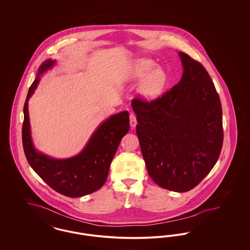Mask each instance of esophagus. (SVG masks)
<instances>
[{
	"label": "esophagus",
	"mask_w": 250,
	"mask_h": 250,
	"mask_svg": "<svg viewBox=\"0 0 250 250\" xmlns=\"http://www.w3.org/2000/svg\"><path fill=\"white\" fill-rule=\"evenodd\" d=\"M129 119H130V125L132 128L136 127L138 122H137V118H136V115L134 113H131L130 116H129Z\"/></svg>",
	"instance_id": "esophagus-1"
}]
</instances>
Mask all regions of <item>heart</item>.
I'll use <instances>...</instances> for the list:
<instances>
[{"mask_svg":"<svg viewBox=\"0 0 250 250\" xmlns=\"http://www.w3.org/2000/svg\"><path fill=\"white\" fill-rule=\"evenodd\" d=\"M140 87L141 94L148 98L154 99L163 93L167 83L166 72L150 59L136 60L127 72V78L130 80H140L143 77Z\"/></svg>","mask_w":250,"mask_h":250,"instance_id":"b5f03b06","label":"heart"}]
</instances>
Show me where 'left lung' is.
Returning <instances> with one entry per match:
<instances>
[{
    "mask_svg": "<svg viewBox=\"0 0 250 250\" xmlns=\"http://www.w3.org/2000/svg\"><path fill=\"white\" fill-rule=\"evenodd\" d=\"M184 73L153 100L135 97L136 132L150 177L159 187L187 192L214 167L222 149L219 95L202 63L179 52Z\"/></svg>",
    "mask_w": 250,
    "mask_h": 250,
    "instance_id": "8db88e82",
    "label": "left lung"
}]
</instances>
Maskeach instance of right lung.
I'll list each match as a JSON object with an SVG mask.
<instances>
[{
	"mask_svg": "<svg viewBox=\"0 0 250 250\" xmlns=\"http://www.w3.org/2000/svg\"><path fill=\"white\" fill-rule=\"evenodd\" d=\"M53 64L54 60H47L40 65L37 77L28 91L23 107L24 154L30 166L53 190L66 197L77 198L98 190L105 184L121 140L129 130V114L123 111L102 123L83 151L77 156L54 159L37 153L31 139L28 100L36 90L40 74Z\"/></svg>",
	"mask_w": 250,
	"mask_h": 250,
	"instance_id": "1",
	"label": "right lung"
}]
</instances>
